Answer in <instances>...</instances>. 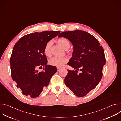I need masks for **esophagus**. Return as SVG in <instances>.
<instances>
[{
  "label": "esophagus",
  "instance_id": "1",
  "mask_svg": "<svg viewBox=\"0 0 121 121\" xmlns=\"http://www.w3.org/2000/svg\"><path fill=\"white\" fill-rule=\"evenodd\" d=\"M60 70H61V68H59V67H57V71H59Z\"/></svg>",
  "mask_w": 121,
  "mask_h": 121
}]
</instances>
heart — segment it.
<instances>
[{
    "instance_id": "heart-1",
    "label": "heart",
    "mask_w": 121,
    "mask_h": 121,
    "mask_svg": "<svg viewBox=\"0 0 121 121\" xmlns=\"http://www.w3.org/2000/svg\"><path fill=\"white\" fill-rule=\"evenodd\" d=\"M57 43L65 49L67 50L70 46V43L67 39L65 38H61L57 40ZM53 43L52 41L48 42L45 45L43 49L44 54L46 56L50 57L52 55L51 47L52 46ZM67 62V59L66 57H53L49 61V64L54 66L57 67H62Z\"/></svg>"
}]
</instances>
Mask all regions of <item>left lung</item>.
<instances>
[{"label": "left lung", "instance_id": "1", "mask_svg": "<svg viewBox=\"0 0 121 121\" xmlns=\"http://www.w3.org/2000/svg\"><path fill=\"white\" fill-rule=\"evenodd\" d=\"M58 37L67 38L74 47L67 64L76 71L67 70L65 83L76 96L84 97L96 87L102 78L106 63L104 50L94 36L83 30L62 32ZM78 70L81 71L79 74Z\"/></svg>", "mask_w": 121, "mask_h": 121}]
</instances>
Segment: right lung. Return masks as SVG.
<instances>
[{"label": "right lung", "instance_id": "obj_1", "mask_svg": "<svg viewBox=\"0 0 121 121\" xmlns=\"http://www.w3.org/2000/svg\"><path fill=\"white\" fill-rule=\"evenodd\" d=\"M60 33V31H45L28 34L15 44L10 58L11 77L24 95L38 97L56 72V66L46 65L47 58L43 49L48 42ZM42 66L44 67L43 72L36 70Z\"/></svg>", "mask_w": 121, "mask_h": 121}]
</instances>
